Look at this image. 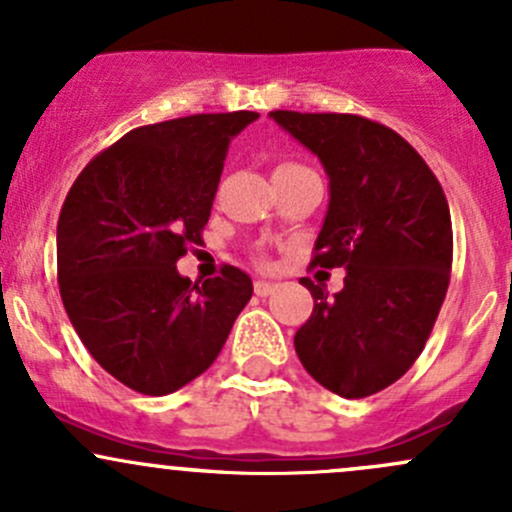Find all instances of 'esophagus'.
Returning <instances> with one entry per match:
<instances>
[{
    "label": "esophagus",
    "instance_id": "obj_1",
    "mask_svg": "<svg viewBox=\"0 0 512 512\" xmlns=\"http://www.w3.org/2000/svg\"><path fill=\"white\" fill-rule=\"evenodd\" d=\"M254 291H256V295H261V298H266V295H271L273 291H276V283L256 281V283H254Z\"/></svg>",
    "mask_w": 512,
    "mask_h": 512
}]
</instances>
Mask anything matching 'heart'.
Segmentation results:
<instances>
[{
  "mask_svg": "<svg viewBox=\"0 0 512 512\" xmlns=\"http://www.w3.org/2000/svg\"><path fill=\"white\" fill-rule=\"evenodd\" d=\"M278 167H298V165H295V162H283V165H278ZM278 167H276V170H278Z\"/></svg>",
  "mask_w": 512,
  "mask_h": 512,
  "instance_id": "heart-1",
  "label": "heart"
}]
</instances>
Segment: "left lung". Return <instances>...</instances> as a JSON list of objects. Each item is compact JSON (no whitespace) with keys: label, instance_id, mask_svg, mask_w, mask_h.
<instances>
[{"label":"left lung","instance_id":"obj_1","mask_svg":"<svg viewBox=\"0 0 512 512\" xmlns=\"http://www.w3.org/2000/svg\"><path fill=\"white\" fill-rule=\"evenodd\" d=\"M271 118L330 177L310 266L347 271L335 295L300 281L315 305L295 352L325 389L370 397L414 365L449 291V202L419 152L387 125L350 113L273 110Z\"/></svg>","mask_w":512,"mask_h":512}]
</instances>
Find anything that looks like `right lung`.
Listing matches in <instances>:
<instances>
[{
  "label": "right lung",
  "mask_w": 512,
  "mask_h": 512,
  "mask_svg": "<svg viewBox=\"0 0 512 512\" xmlns=\"http://www.w3.org/2000/svg\"><path fill=\"white\" fill-rule=\"evenodd\" d=\"M258 113H199L130 130L93 157L59 214L68 320L105 372L150 397L209 370L251 300L241 268L189 281L177 261L212 214L226 152Z\"/></svg>",
  "instance_id": "1"
}]
</instances>
